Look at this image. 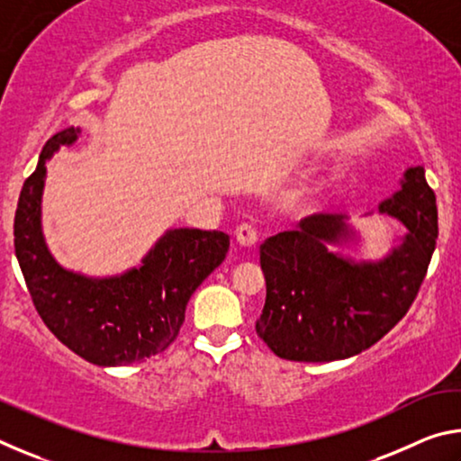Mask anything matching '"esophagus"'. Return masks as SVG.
Wrapping results in <instances>:
<instances>
[{"label":"esophagus","mask_w":461,"mask_h":461,"mask_svg":"<svg viewBox=\"0 0 461 461\" xmlns=\"http://www.w3.org/2000/svg\"><path fill=\"white\" fill-rule=\"evenodd\" d=\"M233 236H236L238 244L244 246V248H252L256 241H258V233H256L254 225H249V223L238 225L236 231H233Z\"/></svg>","instance_id":"obj_1"}]
</instances>
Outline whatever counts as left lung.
<instances>
[{
	"label": "left lung",
	"instance_id": "1",
	"mask_svg": "<svg viewBox=\"0 0 461 461\" xmlns=\"http://www.w3.org/2000/svg\"><path fill=\"white\" fill-rule=\"evenodd\" d=\"M380 212L407 228L380 262H352L327 249L352 238L343 213H315L260 246L267 303L256 333L283 360L333 362L372 348L407 315L437 244L435 193L425 168L404 173Z\"/></svg>",
	"mask_w": 461,
	"mask_h": 461
}]
</instances>
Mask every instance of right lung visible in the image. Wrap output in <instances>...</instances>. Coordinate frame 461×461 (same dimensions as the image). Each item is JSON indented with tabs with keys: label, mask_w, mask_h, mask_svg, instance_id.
<instances>
[{
	"label": "right lung",
	"mask_w": 461,
	"mask_h": 461,
	"mask_svg": "<svg viewBox=\"0 0 461 461\" xmlns=\"http://www.w3.org/2000/svg\"><path fill=\"white\" fill-rule=\"evenodd\" d=\"M79 128H67L44 144L24 186L14 220L15 258L44 325L83 360L128 366L165 352L176 339L185 309L197 286L223 262L230 236L223 231L170 230L122 276L89 278L65 270L46 248L41 201L46 160L73 144Z\"/></svg>",
	"instance_id": "obj_1"
}]
</instances>
